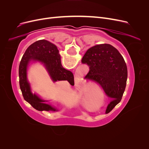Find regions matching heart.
Masks as SVG:
<instances>
[{"mask_svg":"<svg viewBox=\"0 0 149 149\" xmlns=\"http://www.w3.org/2000/svg\"><path fill=\"white\" fill-rule=\"evenodd\" d=\"M84 93H81V99H82V100L84 101H85V100H86V96H85V95H84Z\"/></svg>","mask_w":149,"mask_h":149,"instance_id":"1","label":"heart"}]
</instances>
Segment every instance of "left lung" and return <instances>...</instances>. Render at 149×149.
Here are the masks:
<instances>
[{
  "label": "left lung",
  "mask_w": 149,
  "mask_h": 149,
  "mask_svg": "<svg viewBox=\"0 0 149 149\" xmlns=\"http://www.w3.org/2000/svg\"><path fill=\"white\" fill-rule=\"evenodd\" d=\"M81 63L89 68L84 78L101 86L111 99L107 109L112 111L121 101L127 82V68L123 56L111 45L101 44L88 49Z\"/></svg>",
  "instance_id": "8db88e82"
}]
</instances>
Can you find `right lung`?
Here are the masks:
<instances>
[{
    "label": "right lung",
    "mask_w": 149,
    "mask_h": 149,
    "mask_svg": "<svg viewBox=\"0 0 149 149\" xmlns=\"http://www.w3.org/2000/svg\"><path fill=\"white\" fill-rule=\"evenodd\" d=\"M59 51L56 45L45 40H40L30 45L26 49L19 65V84L24 100L35 109L39 111H57L56 108L45 103L31 91L30 86L26 78V71L31 61H40L45 66L54 82L66 80L73 84L74 76L71 71L63 68Z\"/></svg>",
    "instance_id": "right-lung-1"
}]
</instances>
